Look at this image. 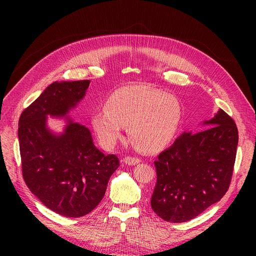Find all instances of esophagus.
<instances>
[{
    "label": "esophagus",
    "mask_w": 256,
    "mask_h": 256,
    "mask_svg": "<svg viewBox=\"0 0 256 256\" xmlns=\"http://www.w3.org/2000/svg\"><path fill=\"white\" fill-rule=\"evenodd\" d=\"M124 162L128 165H137L141 162V160L138 158H135V156H126L124 158Z\"/></svg>",
    "instance_id": "34e87169"
}]
</instances>
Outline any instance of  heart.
Listing matches in <instances>:
<instances>
[{"instance_id":"heart-1","label":"heart","mask_w":256,"mask_h":256,"mask_svg":"<svg viewBox=\"0 0 256 256\" xmlns=\"http://www.w3.org/2000/svg\"><path fill=\"white\" fill-rule=\"evenodd\" d=\"M182 117L180 100L148 85L118 88L106 102V109L91 116V124L100 143L111 148L128 124V134L138 148L154 152L170 143Z\"/></svg>"}]
</instances>
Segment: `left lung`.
<instances>
[{"instance_id":"8db88e82","label":"left lung","mask_w":256,"mask_h":256,"mask_svg":"<svg viewBox=\"0 0 256 256\" xmlns=\"http://www.w3.org/2000/svg\"><path fill=\"white\" fill-rule=\"evenodd\" d=\"M202 126L208 128L184 132L154 160L156 184L150 204L165 221L194 219L230 188L238 142L236 126L222 109Z\"/></svg>"}]
</instances>
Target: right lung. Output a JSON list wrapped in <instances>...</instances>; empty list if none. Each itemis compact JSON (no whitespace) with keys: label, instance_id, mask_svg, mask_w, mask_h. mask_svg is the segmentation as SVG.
I'll use <instances>...</instances> for the list:
<instances>
[{"label":"right lung","instance_id":"add662e5","mask_svg":"<svg viewBox=\"0 0 256 256\" xmlns=\"http://www.w3.org/2000/svg\"><path fill=\"white\" fill-rule=\"evenodd\" d=\"M89 84V80L52 83L18 121L26 184L46 208L65 217H83L96 208L119 167L115 154L106 156L98 150L90 130L68 117ZM48 116L66 118L62 133L47 126Z\"/></svg>","mask_w":256,"mask_h":256}]
</instances>
